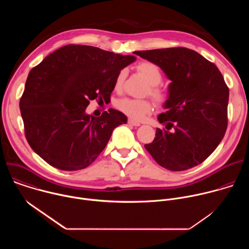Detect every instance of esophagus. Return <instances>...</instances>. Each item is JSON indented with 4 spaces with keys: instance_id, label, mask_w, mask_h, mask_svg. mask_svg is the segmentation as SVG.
I'll list each match as a JSON object with an SVG mask.
<instances>
[{
    "instance_id": "34e87169",
    "label": "esophagus",
    "mask_w": 249,
    "mask_h": 249,
    "mask_svg": "<svg viewBox=\"0 0 249 249\" xmlns=\"http://www.w3.org/2000/svg\"><path fill=\"white\" fill-rule=\"evenodd\" d=\"M128 124H130V125H132V126H136V127H138V126L141 125L139 122H137V121H135V120H133V119H128Z\"/></svg>"
}]
</instances>
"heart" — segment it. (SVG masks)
<instances>
[{
  "instance_id": "obj_1",
  "label": "heart",
  "mask_w": 249,
  "mask_h": 249,
  "mask_svg": "<svg viewBox=\"0 0 249 249\" xmlns=\"http://www.w3.org/2000/svg\"><path fill=\"white\" fill-rule=\"evenodd\" d=\"M136 69L138 73L141 76H143V78L149 84V88L146 89V93L150 94L158 104H164L168 95L167 92L159 86L162 81V73L160 67L155 63L143 61L137 65ZM125 78L126 71L122 70L118 73L115 79L114 88L116 90L122 89ZM116 107L128 117L137 121H142L146 118L148 114L152 113L154 105L149 99H134L124 97L116 102Z\"/></svg>"
}]
</instances>
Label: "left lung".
<instances>
[{"label": "left lung", "instance_id": "left-lung-1", "mask_svg": "<svg viewBox=\"0 0 249 249\" xmlns=\"http://www.w3.org/2000/svg\"><path fill=\"white\" fill-rule=\"evenodd\" d=\"M158 65L171 81L166 111L158 120L146 150L162 167L182 171L203 162L221 143L228 127L229 88L218 67L184 47L135 51Z\"/></svg>", "mask_w": 249, "mask_h": 249}]
</instances>
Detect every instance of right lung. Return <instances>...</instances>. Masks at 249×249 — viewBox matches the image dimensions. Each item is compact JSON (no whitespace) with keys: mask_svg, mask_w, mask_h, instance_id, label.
Instances as JSON below:
<instances>
[{"mask_svg":"<svg viewBox=\"0 0 249 249\" xmlns=\"http://www.w3.org/2000/svg\"><path fill=\"white\" fill-rule=\"evenodd\" d=\"M135 60L132 55L69 44L34 67L19 101L31 149L61 170H80L93 162L127 117L112 108L94 117L86 108L89 100H109L118 73Z\"/></svg>","mask_w":249,"mask_h":249,"instance_id":"1","label":"right lung"}]
</instances>
